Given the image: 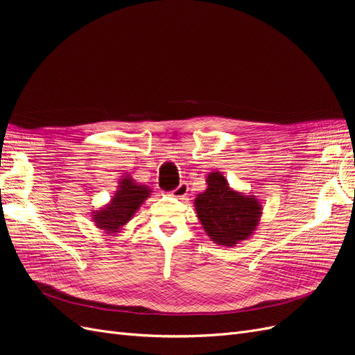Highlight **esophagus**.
Here are the masks:
<instances>
[{"mask_svg": "<svg viewBox=\"0 0 355 355\" xmlns=\"http://www.w3.org/2000/svg\"><path fill=\"white\" fill-rule=\"evenodd\" d=\"M187 194H188V185L185 184V182H182V184L176 189L171 191V196L176 198H184Z\"/></svg>", "mask_w": 355, "mask_h": 355, "instance_id": "1", "label": "esophagus"}]
</instances>
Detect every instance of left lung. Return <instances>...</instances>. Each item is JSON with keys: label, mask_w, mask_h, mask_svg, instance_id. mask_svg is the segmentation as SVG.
Wrapping results in <instances>:
<instances>
[{"label": "left lung", "mask_w": 355, "mask_h": 355, "mask_svg": "<svg viewBox=\"0 0 355 355\" xmlns=\"http://www.w3.org/2000/svg\"><path fill=\"white\" fill-rule=\"evenodd\" d=\"M206 184V191L196 197L194 206L209 239L223 247L250 239L262 216L259 198L231 188L220 171L209 173Z\"/></svg>", "instance_id": "left-lung-1"}]
</instances>
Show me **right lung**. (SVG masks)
Returning <instances> with one entry per match:
<instances>
[{
  "label": "right lung",
  "instance_id": "add662e5",
  "mask_svg": "<svg viewBox=\"0 0 355 355\" xmlns=\"http://www.w3.org/2000/svg\"><path fill=\"white\" fill-rule=\"evenodd\" d=\"M151 192V188L137 184L130 175H123L110 202L92 213L94 227L103 231V234L115 237L132 220Z\"/></svg>",
  "mask_w": 355,
  "mask_h": 355
}]
</instances>
